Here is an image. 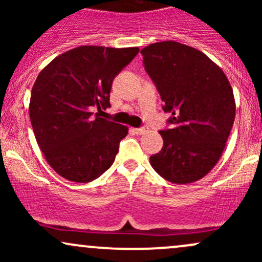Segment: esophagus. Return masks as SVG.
Here are the masks:
<instances>
[{"mask_svg": "<svg viewBox=\"0 0 262 262\" xmlns=\"http://www.w3.org/2000/svg\"><path fill=\"white\" fill-rule=\"evenodd\" d=\"M134 132L137 134H139V135H141V134H144L146 132V129L145 128H135L134 129Z\"/></svg>", "mask_w": 262, "mask_h": 262, "instance_id": "34e87169", "label": "esophagus"}]
</instances>
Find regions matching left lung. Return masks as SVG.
Returning <instances> with one entry per match:
<instances>
[{"instance_id": "8db88e82", "label": "left lung", "mask_w": 262, "mask_h": 262, "mask_svg": "<svg viewBox=\"0 0 262 262\" xmlns=\"http://www.w3.org/2000/svg\"><path fill=\"white\" fill-rule=\"evenodd\" d=\"M146 73L171 112V129L159 132L164 146L150 164L167 181L203 179L223 154L235 119L229 80L196 48L166 40L141 49Z\"/></svg>"}]
</instances>
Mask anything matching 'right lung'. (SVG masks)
<instances>
[{
  "instance_id": "right-lung-1",
  "label": "right lung",
  "mask_w": 262,
  "mask_h": 262,
  "mask_svg": "<svg viewBox=\"0 0 262 262\" xmlns=\"http://www.w3.org/2000/svg\"><path fill=\"white\" fill-rule=\"evenodd\" d=\"M139 48L82 45L60 54L38 75L29 117L45 160L73 182L98 179L112 166L128 127L93 117L110 104L113 79Z\"/></svg>"
}]
</instances>
